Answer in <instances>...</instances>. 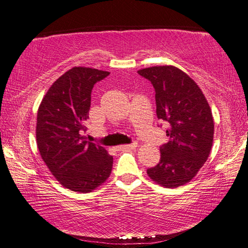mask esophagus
Wrapping results in <instances>:
<instances>
[{
  "instance_id": "obj_1",
  "label": "esophagus",
  "mask_w": 248,
  "mask_h": 248,
  "mask_svg": "<svg viewBox=\"0 0 248 248\" xmlns=\"http://www.w3.org/2000/svg\"><path fill=\"white\" fill-rule=\"evenodd\" d=\"M138 146V143H132V144H124V145H118L116 146L117 151H123V150H132L136 149Z\"/></svg>"
}]
</instances>
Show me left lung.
<instances>
[{
  "label": "left lung",
  "instance_id": "1",
  "mask_svg": "<svg viewBox=\"0 0 248 248\" xmlns=\"http://www.w3.org/2000/svg\"><path fill=\"white\" fill-rule=\"evenodd\" d=\"M138 73L153 84L157 118L169 124L170 141L159 149L158 164L146 173L165 188L183 186L209 157L215 134L211 108L194 79L174 65L151 66Z\"/></svg>",
  "mask_w": 248,
  "mask_h": 248
}]
</instances>
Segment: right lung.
Returning a JSON list of instances; mask_svg holds the SVG:
<instances>
[{"mask_svg":"<svg viewBox=\"0 0 248 248\" xmlns=\"http://www.w3.org/2000/svg\"><path fill=\"white\" fill-rule=\"evenodd\" d=\"M107 75V71L74 66L53 82L39 105L36 140L41 158L58 182L72 191H93L111 173V155L83 136L92 90Z\"/></svg>","mask_w":248,"mask_h":248,"instance_id":"1","label":"right lung"}]
</instances>
